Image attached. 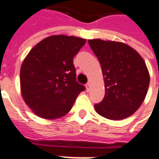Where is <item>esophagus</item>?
<instances>
[{
	"mask_svg": "<svg viewBox=\"0 0 159 159\" xmlns=\"http://www.w3.org/2000/svg\"><path fill=\"white\" fill-rule=\"evenodd\" d=\"M89 89H90V83H87V84H86L87 91H89Z\"/></svg>",
	"mask_w": 159,
	"mask_h": 159,
	"instance_id": "obj_1",
	"label": "esophagus"
}]
</instances>
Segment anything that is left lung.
I'll list each match as a JSON object with an SVG mask.
<instances>
[{
    "instance_id": "left-lung-1",
    "label": "left lung",
    "mask_w": 159,
    "mask_h": 159,
    "mask_svg": "<svg viewBox=\"0 0 159 159\" xmlns=\"http://www.w3.org/2000/svg\"><path fill=\"white\" fill-rule=\"evenodd\" d=\"M100 61L105 82V97L94 109L100 116L121 120L133 115L145 100L150 75L142 57L125 43L88 41Z\"/></svg>"
}]
</instances>
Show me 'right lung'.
Wrapping results in <instances>:
<instances>
[{
  "label": "right lung",
  "instance_id": "obj_1",
  "mask_svg": "<svg viewBox=\"0 0 159 159\" xmlns=\"http://www.w3.org/2000/svg\"><path fill=\"white\" fill-rule=\"evenodd\" d=\"M86 39L64 35L38 42L23 61L21 94L38 117L56 119L69 112L76 97L85 90L76 82L73 58Z\"/></svg>",
  "mask_w": 159,
  "mask_h": 159
}]
</instances>
